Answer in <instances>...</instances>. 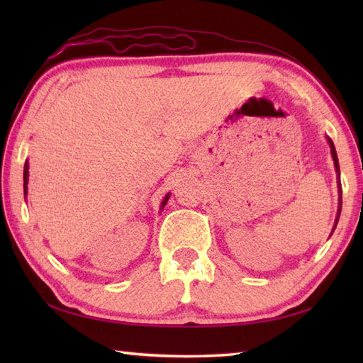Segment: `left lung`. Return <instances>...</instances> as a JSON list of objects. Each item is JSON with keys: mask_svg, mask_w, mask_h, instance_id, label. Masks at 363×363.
Here are the masks:
<instances>
[{"mask_svg": "<svg viewBox=\"0 0 363 363\" xmlns=\"http://www.w3.org/2000/svg\"><path fill=\"white\" fill-rule=\"evenodd\" d=\"M328 143H329V146H330V154H333V159H334L335 172H337V174H340V168H338V159H337L335 146H334L333 140H330L329 137H328ZM340 211H342V189H340V182H338V212H337V218H335V225H334V228H333V233H334V229H335L337 223H338V217H340Z\"/></svg>", "mask_w": 363, "mask_h": 363, "instance_id": "8db88e82", "label": "left lung"}]
</instances>
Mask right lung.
<instances>
[{"mask_svg": "<svg viewBox=\"0 0 363 363\" xmlns=\"http://www.w3.org/2000/svg\"><path fill=\"white\" fill-rule=\"evenodd\" d=\"M29 164H28V160L25 162V169H23V181H25V184H23V186H25V196H26V194H28V176H29ZM168 198H169V195H167L165 198H164V201H162V209H164V206L167 204V201H168Z\"/></svg>", "mask_w": 363, "mask_h": 363, "instance_id": "right-lung-1", "label": "right lung"}]
</instances>
